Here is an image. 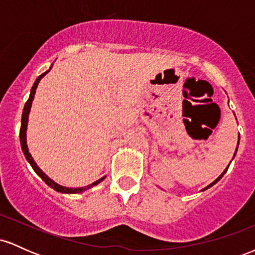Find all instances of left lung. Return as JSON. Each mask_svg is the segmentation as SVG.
I'll list each match as a JSON object with an SVG mask.
<instances>
[{
    "label": "left lung",
    "instance_id": "1",
    "mask_svg": "<svg viewBox=\"0 0 255 255\" xmlns=\"http://www.w3.org/2000/svg\"><path fill=\"white\" fill-rule=\"evenodd\" d=\"M239 142H240V134H239L238 146H236V150H235V153H234V157H235L236 152H238V147H239ZM234 157H233V159H234ZM228 168H229V165H228V166H227V169H225V170H224L223 172H222V174H221V175H219V176H218L217 178H216V180H215V181H213V182H212V183H210V184H209V186H206V187H205V188H203V189H201V191H206V189H209V188H210V187H212V186H213V184H216V183H217V182H218V181H219V180H221V178H222V177H223V175L225 174V172H227V170H228Z\"/></svg>",
    "mask_w": 255,
    "mask_h": 255
}]
</instances>
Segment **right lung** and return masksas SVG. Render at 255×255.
I'll return each mask as SVG.
<instances>
[{
	"mask_svg": "<svg viewBox=\"0 0 255 255\" xmlns=\"http://www.w3.org/2000/svg\"><path fill=\"white\" fill-rule=\"evenodd\" d=\"M52 68V64L50 66V68L48 69L46 72H44L43 74H40L39 77L36 79V81H34L33 86H32L31 89V93H30V97H28L27 102H26L25 107H24V111H22V118H21V128H20V144H21V148H22V152H24L26 159H27V162L30 163V165L32 166V169H33L34 172L39 176L42 180L48 184L49 187H51L52 189H55L56 192H60V193H64V194H77V193H83L85 191H87V189L92 188V187L97 186L98 183H101L102 181L104 180L107 176H103L102 178H99V180L95 181L93 183L89 184V186H85V187H78V188H69V187H63L61 186V184H58L57 182H55L54 180H51L50 177L48 176V175L44 172L42 169L39 168V166L37 165V163L34 162L33 157L31 156L30 151H28V146H27V140H26V130H27V125H28V115H30V111H31V107H32V101H33L34 98V95H36V90H37V86L38 84H39V81L42 80V78L44 75L46 74V73L50 72V69Z\"/></svg>",
	"mask_w": 255,
	"mask_h": 255,
	"instance_id": "add662e5",
	"label": "right lung"
}]
</instances>
